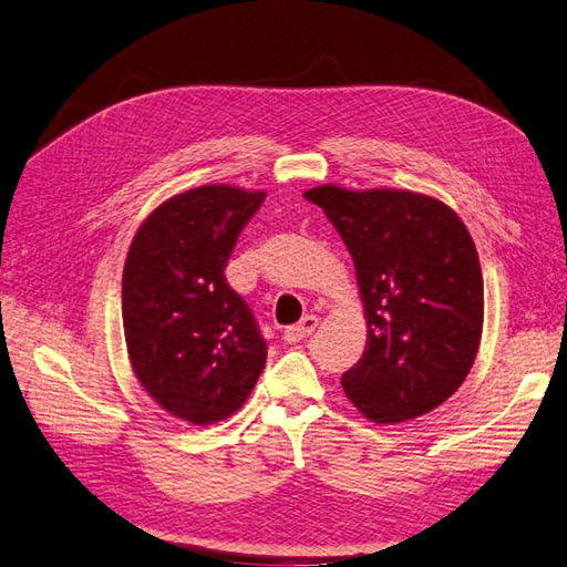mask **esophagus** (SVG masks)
<instances>
[{"instance_id":"34e87169","label":"esophagus","mask_w":567,"mask_h":567,"mask_svg":"<svg viewBox=\"0 0 567 567\" xmlns=\"http://www.w3.org/2000/svg\"><path fill=\"white\" fill-rule=\"evenodd\" d=\"M317 327H319V319H317L315 315H305V317L298 321V324L286 329L284 339H286L288 343H300V341H305V339H310L312 331H315Z\"/></svg>"}]
</instances>
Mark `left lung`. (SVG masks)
<instances>
[{"label": "left lung", "instance_id": "8db88e82", "mask_svg": "<svg viewBox=\"0 0 567 567\" xmlns=\"http://www.w3.org/2000/svg\"><path fill=\"white\" fill-rule=\"evenodd\" d=\"M353 257L367 348L341 377L377 424L426 415L461 389L477 358L484 281L461 217L432 195L398 188L305 190Z\"/></svg>", "mask_w": 567, "mask_h": 567}]
</instances>
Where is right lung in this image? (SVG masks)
<instances>
[{
  "mask_svg": "<svg viewBox=\"0 0 567 567\" xmlns=\"http://www.w3.org/2000/svg\"><path fill=\"white\" fill-rule=\"evenodd\" d=\"M265 190L209 183L172 195L137 228L121 281L135 379L169 415L221 422L248 401L267 343L224 269Z\"/></svg>",
  "mask_w": 567,
  "mask_h": 567,
  "instance_id": "add662e5",
  "label": "right lung"
}]
</instances>
